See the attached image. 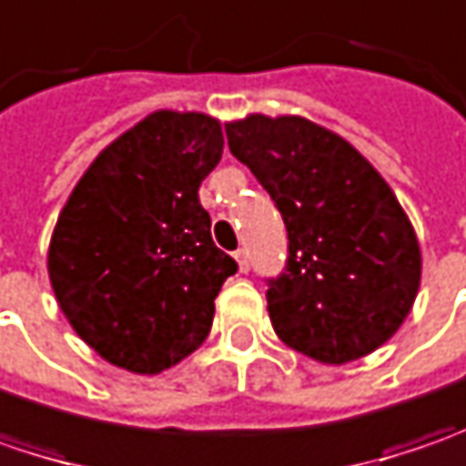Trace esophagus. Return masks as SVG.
I'll return each mask as SVG.
<instances>
[{"mask_svg":"<svg viewBox=\"0 0 466 466\" xmlns=\"http://www.w3.org/2000/svg\"><path fill=\"white\" fill-rule=\"evenodd\" d=\"M234 260H237V268H239V273H245L248 268H250V258H248V250H245V248L234 253Z\"/></svg>","mask_w":466,"mask_h":466,"instance_id":"obj_1","label":"esophagus"}]
</instances>
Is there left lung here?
<instances>
[{"instance_id": "1", "label": "left lung", "mask_w": 466, "mask_h": 466, "mask_svg": "<svg viewBox=\"0 0 466 466\" xmlns=\"http://www.w3.org/2000/svg\"><path fill=\"white\" fill-rule=\"evenodd\" d=\"M232 153L268 190L289 234L268 281L276 336L323 365L375 352L415 305L422 255L389 182L341 135L297 114L227 122Z\"/></svg>"}]
</instances>
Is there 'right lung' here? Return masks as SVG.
I'll use <instances>...</instances> for the list:
<instances>
[{"label": "right lung", "mask_w": 466, "mask_h": 466, "mask_svg": "<svg viewBox=\"0 0 466 466\" xmlns=\"http://www.w3.org/2000/svg\"><path fill=\"white\" fill-rule=\"evenodd\" d=\"M221 122L158 109L93 158L51 234L54 297L93 352L158 375L211 331L237 263L211 239L200 182L221 161Z\"/></svg>", "instance_id": "obj_1"}]
</instances>
